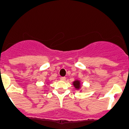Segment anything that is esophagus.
Segmentation results:
<instances>
[{"label":"esophagus","instance_id":"1","mask_svg":"<svg viewBox=\"0 0 129 129\" xmlns=\"http://www.w3.org/2000/svg\"><path fill=\"white\" fill-rule=\"evenodd\" d=\"M66 78L64 77V76H62V77L60 78V80L62 81H65L66 80Z\"/></svg>","mask_w":129,"mask_h":129}]
</instances>
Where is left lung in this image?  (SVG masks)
<instances>
[{"instance_id":"1","label":"left lung","mask_w":129,"mask_h":129,"mask_svg":"<svg viewBox=\"0 0 129 129\" xmlns=\"http://www.w3.org/2000/svg\"><path fill=\"white\" fill-rule=\"evenodd\" d=\"M73 85H74V86L76 89H79L80 88V81L75 80V82H73Z\"/></svg>"}]
</instances>
